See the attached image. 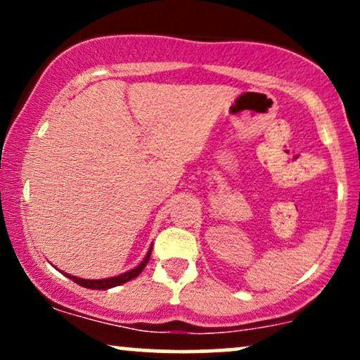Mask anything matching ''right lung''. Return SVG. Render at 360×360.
Listing matches in <instances>:
<instances>
[{"mask_svg": "<svg viewBox=\"0 0 360 360\" xmlns=\"http://www.w3.org/2000/svg\"><path fill=\"white\" fill-rule=\"evenodd\" d=\"M150 252H152V245H150V249H148V252H147L146 259H143L142 262H140L139 266L135 267V269H131V271H128V272H123V274L115 276V278H108V279H82V278H76V276L65 274V272H64V274L68 276L69 279H72L74 283L79 284V286H82V288H88V289H110V288L120 286V284H125V283H128V281L137 278L140 272L146 269L148 259H150Z\"/></svg>", "mask_w": 360, "mask_h": 360, "instance_id": "add662e5", "label": "right lung"}]
</instances>
